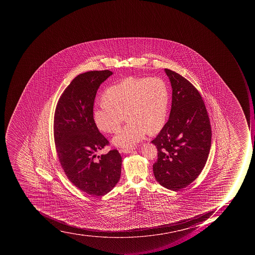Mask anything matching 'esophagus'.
Listing matches in <instances>:
<instances>
[{
    "label": "esophagus",
    "instance_id": "34e87169",
    "mask_svg": "<svg viewBox=\"0 0 255 255\" xmlns=\"http://www.w3.org/2000/svg\"><path fill=\"white\" fill-rule=\"evenodd\" d=\"M134 150V148H125L122 149V150H120V151H121V152L125 153V154H128V153L132 152Z\"/></svg>",
    "mask_w": 255,
    "mask_h": 255
}]
</instances>
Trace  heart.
<instances>
[{"label":"heart","mask_w":255,"mask_h":255,"mask_svg":"<svg viewBox=\"0 0 255 255\" xmlns=\"http://www.w3.org/2000/svg\"><path fill=\"white\" fill-rule=\"evenodd\" d=\"M105 103L95 107V124L104 132H116L125 119L128 122L113 137L121 147H132L146 133H157L163 128L168 111L167 85L160 77H128L107 89Z\"/></svg>","instance_id":"1"}]
</instances>
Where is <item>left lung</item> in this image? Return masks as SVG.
<instances>
[{"mask_svg":"<svg viewBox=\"0 0 255 255\" xmlns=\"http://www.w3.org/2000/svg\"><path fill=\"white\" fill-rule=\"evenodd\" d=\"M172 89L169 120L151 141L158 150L153 165L161 186L179 191L200 175L211 145V128L207 109L199 92L187 79L165 68Z\"/></svg>","mask_w":255,"mask_h":255,"instance_id":"1","label":"left lung"}]
</instances>
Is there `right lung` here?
Here are the masks:
<instances>
[{"instance_id": "right-lung-1", "label": "right lung", "mask_w": 255, "mask_h": 255, "mask_svg": "<svg viewBox=\"0 0 255 255\" xmlns=\"http://www.w3.org/2000/svg\"><path fill=\"white\" fill-rule=\"evenodd\" d=\"M113 74L109 70L78 75L67 87L56 105L54 138L59 161L71 183L80 191L102 196L121 178L122 158L118 150L97 155L109 141L93 120L99 87Z\"/></svg>"}]
</instances>
